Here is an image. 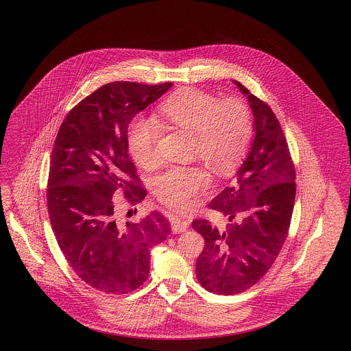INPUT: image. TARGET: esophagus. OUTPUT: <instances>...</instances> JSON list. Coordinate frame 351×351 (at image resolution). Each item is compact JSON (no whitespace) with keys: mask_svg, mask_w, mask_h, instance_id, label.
Instances as JSON below:
<instances>
[{"mask_svg":"<svg viewBox=\"0 0 351 351\" xmlns=\"http://www.w3.org/2000/svg\"><path fill=\"white\" fill-rule=\"evenodd\" d=\"M188 222L182 218H172L171 221V228H172V233L179 234L184 233L188 229Z\"/></svg>","mask_w":351,"mask_h":351,"instance_id":"34e87169","label":"esophagus"}]
</instances>
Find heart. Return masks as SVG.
<instances>
[{
  "label": "heart",
  "instance_id": "obj_1",
  "mask_svg": "<svg viewBox=\"0 0 351 351\" xmlns=\"http://www.w3.org/2000/svg\"><path fill=\"white\" fill-rule=\"evenodd\" d=\"M165 123L193 134V152L218 175L238 166L249 147L252 121L249 106L238 97L218 100L215 95L184 88L159 105ZM160 125L156 119L136 116L128 129V149L139 167H154L159 155L156 142ZM210 184L201 166L172 167L154 180L155 196L169 208L183 212L195 206L197 196Z\"/></svg>",
  "mask_w": 351,
  "mask_h": 351
}]
</instances>
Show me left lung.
<instances>
[{"mask_svg":"<svg viewBox=\"0 0 351 351\" xmlns=\"http://www.w3.org/2000/svg\"><path fill=\"white\" fill-rule=\"evenodd\" d=\"M233 83L249 101L254 139L233 182L209 204L229 223L219 229L206 219L192 222L205 239L197 280L217 295L241 293L267 272L285 242L296 195L295 167L278 118L266 102Z\"/></svg>","mask_w":351,"mask_h":351,"instance_id":"1","label":"left lung"}]
</instances>
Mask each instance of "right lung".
Instances as JSON below:
<instances>
[{
  "mask_svg": "<svg viewBox=\"0 0 351 351\" xmlns=\"http://www.w3.org/2000/svg\"><path fill=\"white\" fill-rule=\"evenodd\" d=\"M171 86L105 84L68 113L55 139L47 184L51 226L76 275L105 293H128L145 283L151 247L171 232L158 212L138 223H118L112 200L117 191L133 204L145 199L128 129Z\"/></svg>",
  "mask_w": 351,
  "mask_h": 351,
  "instance_id": "right-lung-1",
  "label": "right lung"
}]
</instances>
